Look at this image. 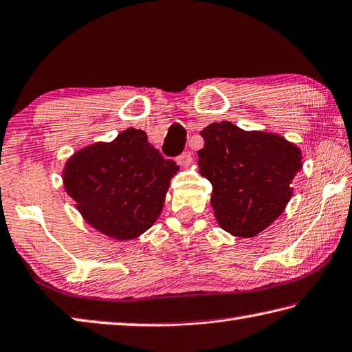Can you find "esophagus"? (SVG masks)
Instances as JSON below:
<instances>
[{"label":"esophagus","mask_w":352,"mask_h":352,"mask_svg":"<svg viewBox=\"0 0 352 352\" xmlns=\"http://www.w3.org/2000/svg\"><path fill=\"white\" fill-rule=\"evenodd\" d=\"M177 163L183 166V168H188V166H190V163H192V154H190L189 151H184L183 154L177 157Z\"/></svg>","instance_id":"1"}]
</instances>
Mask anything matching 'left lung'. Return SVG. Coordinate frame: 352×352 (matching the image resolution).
<instances>
[{"instance_id":"obj_1","label":"left lung","mask_w":352,"mask_h":352,"mask_svg":"<svg viewBox=\"0 0 352 352\" xmlns=\"http://www.w3.org/2000/svg\"><path fill=\"white\" fill-rule=\"evenodd\" d=\"M200 174L212 184L214 215L226 232L251 239L276 221L292 197L302 151L277 133L220 121L200 132Z\"/></svg>"}]
</instances>
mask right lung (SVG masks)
I'll list each match as a JSON object with an SVG mask.
<instances>
[{
	"mask_svg": "<svg viewBox=\"0 0 352 352\" xmlns=\"http://www.w3.org/2000/svg\"><path fill=\"white\" fill-rule=\"evenodd\" d=\"M178 169L148 142L144 131L129 127L112 142L76 151L63 169V183L87 225L126 241L157 221Z\"/></svg>",
	"mask_w": 352,
	"mask_h": 352,
	"instance_id": "add662e5",
	"label": "right lung"
}]
</instances>
